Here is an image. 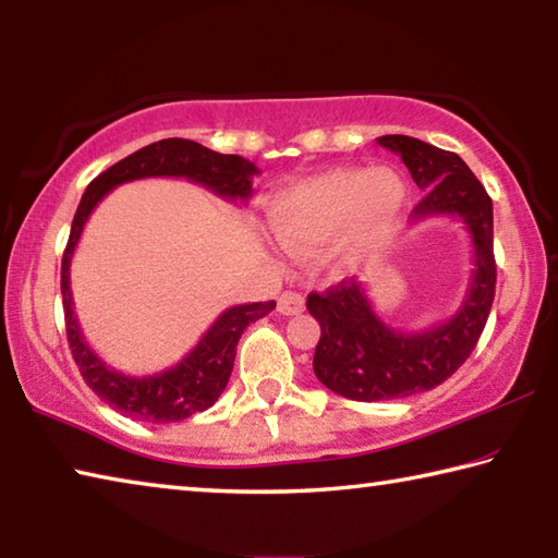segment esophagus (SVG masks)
Returning <instances> with one entry per match:
<instances>
[{
    "instance_id": "esophagus-1",
    "label": "esophagus",
    "mask_w": 558,
    "mask_h": 558,
    "mask_svg": "<svg viewBox=\"0 0 558 558\" xmlns=\"http://www.w3.org/2000/svg\"><path fill=\"white\" fill-rule=\"evenodd\" d=\"M302 310H305V298L300 295V292H282L278 298V313L280 315H300Z\"/></svg>"
}]
</instances>
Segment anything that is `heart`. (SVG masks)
<instances>
[{"mask_svg": "<svg viewBox=\"0 0 558 558\" xmlns=\"http://www.w3.org/2000/svg\"><path fill=\"white\" fill-rule=\"evenodd\" d=\"M405 204L409 186L399 169H332L278 194L268 221L282 248L298 256L335 241L329 263L347 270L391 239Z\"/></svg>", "mask_w": 558, "mask_h": 558, "instance_id": "obj_1", "label": "heart"}]
</instances>
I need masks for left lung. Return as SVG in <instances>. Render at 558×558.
<instances>
[{
  "instance_id": "left-lung-1",
  "label": "left lung",
  "mask_w": 558,
  "mask_h": 558,
  "mask_svg": "<svg viewBox=\"0 0 558 558\" xmlns=\"http://www.w3.org/2000/svg\"><path fill=\"white\" fill-rule=\"evenodd\" d=\"M403 159L423 199L411 221L458 216L472 243V276L458 313L421 332H401L376 315L362 282L344 280L323 295L307 298V310L323 335L313 369L329 391L352 401H391L436 389L456 374L483 335L495 300L493 199L456 153L409 135L376 137Z\"/></svg>"
}]
</instances>
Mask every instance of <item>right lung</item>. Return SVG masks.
I'll return each mask as SVG.
<instances>
[{
	"label": "right lung",
	"instance_id": "right-lung-1",
	"mask_svg": "<svg viewBox=\"0 0 558 558\" xmlns=\"http://www.w3.org/2000/svg\"><path fill=\"white\" fill-rule=\"evenodd\" d=\"M256 174H260L258 167L239 155H221L199 143H192V140L169 137L120 159L118 165H112L93 179L86 194H83L61 260L65 335H69L71 354L78 364L83 379L102 401L112 405L118 413L128 415V418L143 423H177L211 409L223 393L226 384H229L235 344H239L243 329L256 323V319L266 317L270 310H276V302H248V305H233L223 310L192 352L165 372L149 376L122 374L93 352L81 332L78 319L73 315L71 260L75 245L81 241L83 226L112 189L135 182V179L182 177L206 186L226 202L245 204L253 194V177Z\"/></svg>",
	"mask_w": 558,
	"mask_h": 558
}]
</instances>
